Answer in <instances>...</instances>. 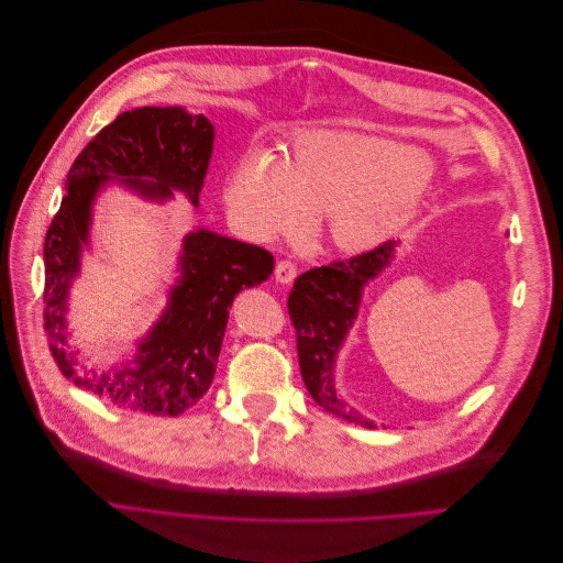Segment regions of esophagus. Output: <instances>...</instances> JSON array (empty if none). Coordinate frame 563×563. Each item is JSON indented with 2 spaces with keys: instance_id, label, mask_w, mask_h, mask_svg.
I'll return each mask as SVG.
<instances>
[{
  "instance_id": "1",
  "label": "esophagus",
  "mask_w": 563,
  "mask_h": 563,
  "mask_svg": "<svg viewBox=\"0 0 563 563\" xmlns=\"http://www.w3.org/2000/svg\"><path fill=\"white\" fill-rule=\"evenodd\" d=\"M275 277H277L279 284H290L292 279L298 277V265L292 263V261H288V258L279 261L277 267H275Z\"/></svg>"
}]
</instances>
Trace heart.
Listing matches in <instances>:
<instances>
[{
  "label": "heart",
  "mask_w": 563,
  "mask_h": 563,
  "mask_svg": "<svg viewBox=\"0 0 563 563\" xmlns=\"http://www.w3.org/2000/svg\"><path fill=\"white\" fill-rule=\"evenodd\" d=\"M421 153L351 132H309L277 159L252 153L238 165L227 201L261 235L305 218H328L334 243L366 250L406 224L426 187Z\"/></svg>",
  "instance_id": "heart-1"
}]
</instances>
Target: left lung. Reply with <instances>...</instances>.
<instances>
[{
  "instance_id": "left-lung-1",
  "label": "left lung",
  "mask_w": 563,
  "mask_h": 563,
  "mask_svg": "<svg viewBox=\"0 0 563 563\" xmlns=\"http://www.w3.org/2000/svg\"><path fill=\"white\" fill-rule=\"evenodd\" d=\"M391 252L394 243L387 240L351 258L311 267L296 279L288 296V316L296 328L298 360L309 394L318 406L364 428H376V423L341 404L332 387V371L339 345L355 320L362 286L387 267Z\"/></svg>"
}]
</instances>
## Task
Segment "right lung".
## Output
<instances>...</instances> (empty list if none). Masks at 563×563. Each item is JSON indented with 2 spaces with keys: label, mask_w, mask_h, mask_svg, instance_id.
I'll return each mask as SVG.
<instances>
[{
  "label": "right lung",
  "mask_w": 563,
  "mask_h": 563,
  "mask_svg": "<svg viewBox=\"0 0 563 563\" xmlns=\"http://www.w3.org/2000/svg\"><path fill=\"white\" fill-rule=\"evenodd\" d=\"M212 125L180 107H140L119 114L77 155L66 195L45 233L43 330L64 376L130 412L176 417L216 378L229 307L240 290L273 275V254L210 231L185 235L180 282L169 307L140 343L132 364L96 371L79 364L66 334V296L87 243L91 201L112 176L151 199L180 190L199 203L212 155Z\"/></svg>",
  "instance_id": "1"
}]
</instances>
